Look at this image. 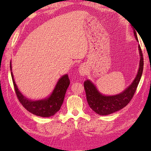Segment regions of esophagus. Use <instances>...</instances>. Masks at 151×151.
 <instances>
[{
  "label": "esophagus",
  "instance_id": "1",
  "mask_svg": "<svg viewBox=\"0 0 151 151\" xmlns=\"http://www.w3.org/2000/svg\"><path fill=\"white\" fill-rule=\"evenodd\" d=\"M79 73L81 76H85L88 73V67L85 64H82L79 67Z\"/></svg>",
  "mask_w": 151,
  "mask_h": 151
}]
</instances>
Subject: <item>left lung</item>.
<instances>
[{
  "label": "left lung",
  "mask_w": 151,
  "mask_h": 151,
  "mask_svg": "<svg viewBox=\"0 0 151 151\" xmlns=\"http://www.w3.org/2000/svg\"><path fill=\"white\" fill-rule=\"evenodd\" d=\"M133 31L134 36L138 41L136 30ZM138 48L140 55L138 72L132 84L121 93L113 96H105L99 93L95 86L90 81L87 80L84 82V86L88 103L95 113L101 115L111 114L126 106L132 99L142 77L143 69V53L140 45H138Z\"/></svg>",
  "instance_id": "8db88e82"
}]
</instances>
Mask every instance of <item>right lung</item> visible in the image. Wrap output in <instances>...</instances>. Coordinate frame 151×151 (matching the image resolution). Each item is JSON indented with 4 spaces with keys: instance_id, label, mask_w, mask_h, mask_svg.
<instances>
[{
    "instance_id": "right-lung-1",
    "label": "right lung",
    "mask_w": 151,
    "mask_h": 151,
    "mask_svg": "<svg viewBox=\"0 0 151 151\" xmlns=\"http://www.w3.org/2000/svg\"><path fill=\"white\" fill-rule=\"evenodd\" d=\"M10 70H12L11 62ZM11 74L16 95L19 102L25 109H27V110L37 116L48 117L52 116L60 110L65 97L66 90L70 84L68 75H65L60 78L52 94L49 96V98L39 101H31L27 99L19 91L15 82L12 71Z\"/></svg>"
}]
</instances>
